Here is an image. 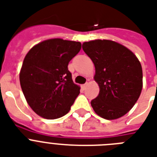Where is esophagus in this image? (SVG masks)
Listing matches in <instances>:
<instances>
[{"mask_svg": "<svg viewBox=\"0 0 157 157\" xmlns=\"http://www.w3.org/2000/svg\"><path fill=\"white\" fill-rule=\"evenodd\" d=\"M87 86H88V83L84 84V85H82V86H81V89H82V90H86V87H87Z\"/></svg>", "mask_w": 157, "mask_h": 157, "instance_id": "1", "label": "esophagus"}]
</instances>
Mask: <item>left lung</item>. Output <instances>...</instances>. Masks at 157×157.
<instances>
[{
    "mask_svg": "<svg viewBox=\"0 0 157 157\" xmlns=\"http://www.w3.org/2000/svg\"><path fill=\"white\" fill-rule=\"evenodd\" d=\"M82 48L94 64V80L100 89L91 101L94 111L106 120L123 117L141 94L140 62L129 49L112 40H91L83 43Z\"/></svg>",
    "mask_w": 157,
    "mask_h": 157,
    "instance_id": "left-lung-1",
    "label": "left lung"
}]
</instances>
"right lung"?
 Returning a JSON list of instances; mask_svg holds the SVG:
<instances>
[{
  "label": "right lung",
  "instance_id": "right-lung-1",
  "mask_svg": "<svg viewBox=\"0 0 157 157\" xmlns=\"http://www.w3.org/2000/svg\"><path fill=\"white\" fill-rule=\"evenodd\" d=\"M81 44L63 39L44 40L25 56L19 74L23 93L28 105L40 117H63L80 94L68 63L78 54Z\"/></svg>",
  "mask_w": 157,
  "mask_h": 157
}]
</instances>
